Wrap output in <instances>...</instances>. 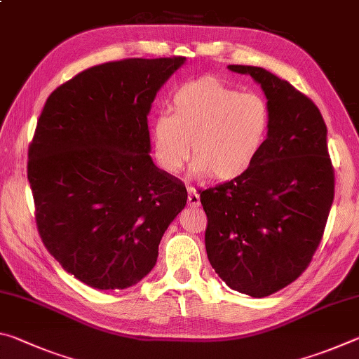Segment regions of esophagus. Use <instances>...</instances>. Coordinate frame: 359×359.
<instances>
[{
	"label": "esophagus",
	"mask_w": 359,
	"mask_h": 359,
	"mask_svg": "<svg viewBox=\"0 0 359 359\" xmlns=\"http://www.w3.org/2000/svg\"><path fill=\"white\" fill-rule=\"evenodd\" d=\"M199 204H201V199H199L198 191L194 190L193 187H190L188 188V205H191V208H198Z\"/></svg>",
	"instance_id": "1"
}]
</instances>
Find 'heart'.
<instances>
[{
	"instance_id": "b5f03b06",
	"label": "heart",
	"mask_w": 359,
	"mask_h": 359,
	"mask_svg": "<svg viewBox=\"0 0 359 359\" xmlns=\"http://www.w3.org/2000/svg\"><path fill=\"white\" fill-rule=\"evenodd\" d=\"M169 112L150 126L155 160L168 174L180 172L191 154L194 174L238 179L258 161L271 130V109L263 96L242 93L214 76L180 85Z\"/></svg>"
}]
</instances>
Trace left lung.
<instances>
[{
  "mask_svg": "<svg viewBox=\"0 0 359 359\" xmlns=\"http://www.w3.org/2000/svg\"><path fill=\"white\" fill-rule=\"evenodd\" d=\"M257 81L271 109V130L250 171L199 190L208 215L205 252L231 290L264 297L311 264L334 199L326 125L315 102L258 66L229 65Z\"/></svg>",
  "mask_w": 359,
  "mask_h": 359,
  "instance_id": "left-lung-1",
  "label": "left lung"
}]
</instances>
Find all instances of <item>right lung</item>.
I'll return each mask as SVG.
<instances>
[{"mask_svg": "<svg viewBox=\"0 0 359 359\" xmlns=\"http://www.w3.org/2000/svg\"><path fill=\"white\" fill-rule=\"evenodd\" d=\"M184 57L126 58L48 96L28 147L38 233L77 280L123 290L149 274L187 188L151 161L147 115Z\"/></svg>", "mask_w": 359, "mask_h": 359, "instance_id": "add662e5", "label": "right lung"}]
</instances>
